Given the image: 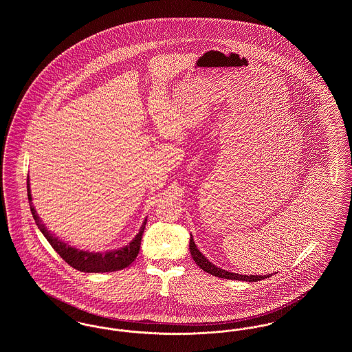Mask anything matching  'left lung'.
<instances>
[{"instance_id": "8db88e82", "label": "left lung", "mask_w": 352, "mask_h": 352, "mask_svg": "<svg viewBox=\"0 0 352 352\" xmlns=\"http://www.w3.org/2000/svg\"><path fill=\"white\" fill-rule=\"evenodd\" d=\"M190 252H191V256L194 258V261L198 264L199 268L203 269L204 272L219 277V278H227V280H237V281H248V283H254V281H260V280H264L269 276H245V274H236V273H231V272H227V270H223V269L218 268L217 265L211 264L203 254H201L199 250L197 248L195 245V241L191 236L190 239Z\"/></svg>"}]
</instances>
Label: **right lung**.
Listing matches in <instances>:
<instances>
[{
	"label": "right lung",
	"mask_w": 352,
	"mask_h": 352,
	"mask_svg": "<svg viewBox=\"0 0 352 352\" xmlns=\"http://www.w3.org/2000/svg\"><path fill=\"white\" fill-rule=\"evenodd\" d=\"M28 198L30 203V211L33 214L34 220L41 230V232L47 239L50 243L51 247L56 251V253L71 265L72 268L80 272H87V273H105V272H115V270H121V269L129 267L141 247V239L145 230L146 219L141 226L140 232L135 234L133 240L129 243V245L118 250V251L105 252V253H92V252H84L76 248H72L67 245L66 243L58 240L54 234H51L46 227L41 223L39 217L36 215V211L34 208L32 203V194H30V186H29V178H28Z\"/></svg>",
	"instance_id": "obj_1"
}]
</instances>
